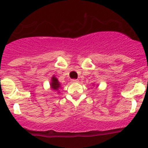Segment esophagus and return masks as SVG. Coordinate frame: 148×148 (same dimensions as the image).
Wrapping results in <instances>:
<instances>
[{
    "instance_id": "1",
    "label": "esophagus",
    "mask_w": 148,
    "mask_h": 148,
    "mask_svg": "<svg viewBox=\"0 0 148 148\" xmlns=\"http://www.w3.org/2000/svg\"><path fill=\"white\" fill-rule=\"evenodd\" d=\"M79 82V80H78V79H72V82H73V83H76V82Z\"/></svg>"
}]
</instances>
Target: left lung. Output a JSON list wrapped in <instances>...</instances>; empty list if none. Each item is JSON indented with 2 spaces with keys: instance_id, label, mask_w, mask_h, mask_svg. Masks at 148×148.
I'll use <instances>...</instances> for the list:
<instances>
[{
  "instance_id": "obj_1",
  "label": "left lung",
  "mask_w": 148,
  "mask_h": 148,
  "mask_svg": "<svg viewBox=\"0 0 148 148\" xmlns=\"http://www.w3.org/2000/svg\"><path fill=\"white\" fill-rule=\"evenodd\" d=\"M93 85H94V84H93Z\"/></svg>"
}]
</instances>
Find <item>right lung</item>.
<instances>
[{
  "mask_svg": "<svg viewBox=\"0 0 148 148\" xmlns=\"http://www.w3.org/2000/svg\"><path fill=\"white\" fill-rule=\"evenodd\" d=\"M50 86L51 88L54 91H57L58 93H60V89L61 88V84L60 82L58 81V79L56 78L55 75H53L51 77V83H50Z\"/></svg>",
  "mask_w": 148,
  "mask_h": 148,
  "instance_id": "add662e5",
  "label": "right lung"
}]
</instances>
